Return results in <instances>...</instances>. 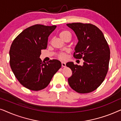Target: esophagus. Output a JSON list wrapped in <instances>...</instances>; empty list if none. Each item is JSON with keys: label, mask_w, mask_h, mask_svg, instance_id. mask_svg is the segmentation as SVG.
Here are the masks:
<instances>
[{"label": "esophagus", "mask_w": 121, "mask_h": 121, "mask_svg": "<svg viewBox=\"0 0 121 121\" xmlns=\"http://www.w3.org/2000/svg\"><path fill=\"white\" fill-rule=\"evenodd\" d=\"M66 65V64L65 62H62V67H65Z\"/></svg>", "instance_id": "obj_1"}]
</instances>
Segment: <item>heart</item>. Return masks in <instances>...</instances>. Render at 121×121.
<instances>
[{
  "mask_svg": "<svg viewBox=\"0 0 121 121\" xmlns=\"http://www.w3.org/2000/svg\"><path fill=\"white\" fill-rule=\"evenodd\" d=\"M59 36H60L61 39H64V38L66 37H71V34L70 32H69L68 31L63 30L62 31V32H60V34H59ZM58 57L60 59H64L66 57L65 54L63 52L60 53H59L58 55Z\"/></svg>",
  "mask_w": 121,
  "mask_h": 121,
  "instance_id": "1",
  "label": "heart"
}]
</instances>
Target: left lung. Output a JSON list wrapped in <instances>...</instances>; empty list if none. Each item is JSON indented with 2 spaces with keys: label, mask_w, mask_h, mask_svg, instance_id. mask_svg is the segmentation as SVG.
I'll use <instances>...</instances> for the list:
<instances>
[{
  "label": "left lung",
  "mask_w": 121,
  "mask_h": 121,
  "mask_svg": "<svg viewBox=\"0 0 121 121\" xmlns=\"http://www.w3.org/2000/svg\"><path fill=\"white\" fill-rule=\"evenodd\" d=\"M67 25L74 31L79 40L73 57L84 60L82 66L73 62L66 64L73 74L68 83L78 93H89L105 80L108 70L110 48L102 31L95 25L81 22Z\"/></svg>",
  "instance_id": "obj_1"
}]
</instances>
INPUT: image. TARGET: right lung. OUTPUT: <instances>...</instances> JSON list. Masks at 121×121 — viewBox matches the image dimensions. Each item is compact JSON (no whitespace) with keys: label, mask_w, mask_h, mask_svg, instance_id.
<instances>
[{"label":"right lung","mask_w":121,"mask_h":121,"mask_svg":"<svg viewBox=\"0 0 121 121\" xmlns=\"http://www.w3.org/2000/svg\"><path fill=\"white\" fill-rule=\"evenodd\" d=\"M56 27L31 26L21 32L11 44L9 51L11 70L20 83L29 90L45 88L62 67L57 59L46 63L39 58L41 50L47 48L48 36Z\"/></svg>","instance_id":"add662e5"}]
</instances>
